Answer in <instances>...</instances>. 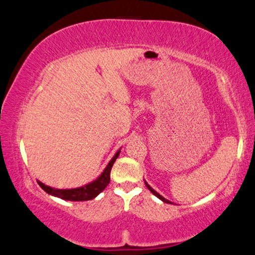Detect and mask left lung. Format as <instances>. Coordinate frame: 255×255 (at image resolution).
Returning a JSON list of instances; mask_svg holds the SVG:
<instances>
[{"mask_svg": "<svg viewBox=\"0 0 255 255\" xmlns=\"http://www.w3.org/2000/svg\"><path fill=\"white\" fill-rule=\"evenodd\" d=\"M144 183H146V186H147V188H148V189H149V190H150V193H152V194H154V195L156 196V197H157V198H159V199H160V201H163L164 203H167V204H173V203H172V202H170V201H168V199H166V198H164L162 195H159V194L157 193V191H155L154 189H152V188H151V187H150L149 185H148V183H147V181H146V180H144Z\"/></svg>", "mask_w": 255, "mask_h": 255, "instance_id": "obj_1", "label": "left lung"}]
</instances>
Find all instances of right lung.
Returning <instances> with one entry per match:
<instances>
[{
    "instance_id": "obj_1",
    "label": "right lung",
    "mask_w": 255,
    "mask_h": 255,
    "mask_svg": "<svg viewBox=\"0 0 255 255\" xmlns=\"http://www.w3.org/2000/svg\"><path fill=\"white\" fill-rule=\"evenodd\" d=\"M120 152H121V149L116 151V154L113 156V158L111 160H109L107 166L105 167L103 173H101L99 177L82 187L72 188V189H58V188H52L50 186L44 185V183L41 182L40 180H37V183L40 185L42 189L45 191V193H48L51 196H54V197L64 199V201H72V202L90 201V199L96 198L97 196L108 186L109 181H111V170L113 165H114L116 158L119 157Z\"/></svg>"
}]
</instances>
